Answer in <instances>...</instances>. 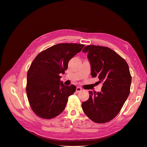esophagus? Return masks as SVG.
<instances>
[{
    "label": "esophagus",
    "instance_id": "esophagus-1",
    "mask_svg": "<svg viewBox=\"0 0 147 147\" xmlns=\"http://www.w3.org/2000/svg\"><path fill=\"white\" fill-rule=\"evenodd\" d=\"M82 91V89L80 87H77L76 89V92H80V91Z\"/></svg>",
    "mask_w": 147,
    "mask_h": 147
}]
</instances>
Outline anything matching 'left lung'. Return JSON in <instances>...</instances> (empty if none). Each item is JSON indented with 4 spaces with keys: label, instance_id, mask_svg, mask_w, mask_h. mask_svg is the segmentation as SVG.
I'll return each mask as SVG.
<instances>
[{
    "label": "left lung",
    "instance_id": "obj_1",
    "mask_svg": "<svg viewBox=\"0 0 147 147\" xmlns=\"http://www.w3.org/2000/svg\"><path fill=\"white\" fill-rule=\"evenodd\" d=\"M82 52L88 53L91 76L102 83L100 92H89V99L82 103V110L93 122H108L119 114L130 94L129 66L108 47L88 45Z\"/></svg>",
    "mask_w": 147,
    "mask_h": 147
}]
</instances>
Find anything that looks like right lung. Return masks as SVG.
<instances>
[{
	"label": "right lung",
	"mask_w": 147,
	"mask_h": 147,
	"mask_svg": "<svg viewBox=\"0 0 147 147\" xmlns=\"http://www.w3.org/2000/svg\"><path fill=\"white\" fill-rule=\"evenodd\" d=\"M84 47L76 43H59L41 52L31 64L27 73V91L32 111L41 118L50 119L64 111L68 97L76 91L72 84L60 81L69 60Z\"/></svg>",
	"instance_id": "1"
}]
</instances>
